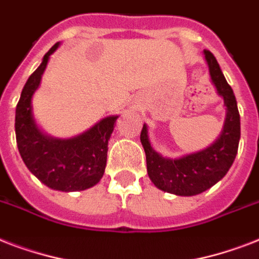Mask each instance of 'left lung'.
Listing matches in <instances>:
<instances>
[{
  "label": "left lung",
  "instance_id": "left-lung-1",
  "mask_svg": "<svg viewBox=\"0 0 259 259\" xmlns=\"http://www.w3.org/2000/svg\"><path fill=\"white\" fill-rule=\"evenodd\" d=\"M204 59L208 64L211 80L226 106L225 125L217 141L200 152L172 160L162 157L152 148L146 125L142 127L140 137L152 183L158 189L179 196L199 195L222 180L233 165L241 138V118L233 89L209 51L204 50Z\"/></svg>",
  "mask_w": 259,
  "mask_h": 259
}]
</instances>
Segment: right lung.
Wrapping results in <instances>:
<instances>
[{
  "instance_id": "1",
  "label": "right lung",
  "mask_w": 259,
  "mask_h": 259,
  "mask_svg": "<svg viewBox=\"0 0 259 259\" xmlns=\"http://www.w3.org/2000/svg\"><path fill=\"white\" fill-rule=\"evenodd\" d=\"M56 42L30 75L16 107V141L26 168L52 189L83 191L101 180L106 168L107 145L117 115L103 118L84 133L68 140L52 138L38 129L32 114V97L38 89Z\"/></svg>"
}]
</instances>
